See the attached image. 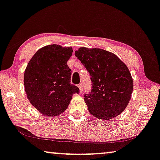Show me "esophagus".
I'll return each mask as SVG.
<instances>
[{
    "instance_id": "esophagus-1",
    "label": "esophagus",
    "mask_w": 160,
    "mask_h": 160,
    "mask_svg": "<svg viewBox=\"0 0 160 160\" xmlns=\"http://www.w3.org/2000/svg\"><path fill=\"white\" fill-rule=\"evenodd\" d=\"M77 87L79 88V92L80 93H82L83 92V84L82 83H79V84H78Z\"/></svg>"
}]
</instances>
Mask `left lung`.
Returning a JSON list of instances; mask_svg holds the SVG:
<instances>
[{"instance_id":"1","label":"left lung","mask_w":160,"mask_h":160,"mask_svg":"<svg viewBox=\"0 0 160 160\" xmlns=\"http://www.w3.org/2000/svg\"><path fill=\"white\" fill-rule=\"evenodd\" d=\"M75 56L89 73L92 83L91 92L84 94L88 112L102 120L121 114L133 91L127 66L114 53L101 48L82 47Z\"/></svg>"}]
</instances>
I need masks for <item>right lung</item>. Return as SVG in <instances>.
Listing matches in <instances>:
<instances>
[{
    "label": "right lung",
    "mask_w": 160,
    "mask_h": 160,
    "mask_svg": "<svg viewBox=\"0 0 160 160\" xmlns=\"http://www.w3.org/2000/svg\"><path fill=\"white\" fill-rule=\"evenodd\" d=\"M72 48L53 44L41 48L29 61L24 73L27 97L39 112L54 117L67 109L79 88L71 83L72 70L67 61Z\"/></svg>",
    "instance_id": "add662e5"
}]
</instances>
